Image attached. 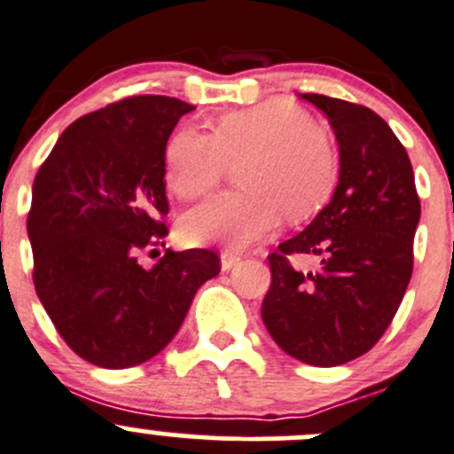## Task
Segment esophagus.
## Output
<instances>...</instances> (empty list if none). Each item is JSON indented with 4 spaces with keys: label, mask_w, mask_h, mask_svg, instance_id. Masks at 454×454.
<instances>
[{
    "label": "esophagus",
    "mask_w": 454,
    "mask_h": 454,
    "mask_svg": "<svg viewBox=\"0 0 454 454\" xmlns=\"http://www.w3.org/2000/svg\"><path fill=\"white\" fill-rule=\"evenodd\" d=\"M238 262H240V254H236V251H231V249L221 251V269H223V271H229V269L236 267Z\"/></svg>",
    "instance_id": "esophagus-1"
}]
</instances>
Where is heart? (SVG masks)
Segmentation results:
<instances>
[{
	"mask_svg": "<svg viewBox=\"0 0 454 454\" xmlns=\"http://www.w3.org/2000/svg\"><path fill=\"white\" fill-rule=\"evenodd\" d=\"M238 185L181 218V238L190 245L245 249L280 227L282 218L307 221L329 203L338 185L335 145L302 107L264 101L225 112L214 134L183 125L165 145V185L176 199L207 196L238 163Z\"/></svg>",
	"mask_w": 454,
	"mask_h": 454,
	"instance_id": "1",
	"label": "heart"
}]
</instances>
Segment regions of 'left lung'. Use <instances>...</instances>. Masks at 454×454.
Masks as SVG:
<instances>
[{
    "mask_svg": "<svg viewBox=\"0 0 454 454\" xmlns=\"http://www.w3.org/2000/svg\"><path fill=\"white\" fill-rule=\"evenodd\" d=\"M325 112L340 147L338 187L298 236L269 255L262 322L278 347L313 366L364 356L384 335L412 273L421 205L406 150L381 116L325 94H300ZM313 253L317 272L286 254Z\"/></svg>",
    "mask_w": 454,
    "mask_h": 454,
    "instance_id": "left-lung-1",
    "label": "left lung"
}]
</instances>
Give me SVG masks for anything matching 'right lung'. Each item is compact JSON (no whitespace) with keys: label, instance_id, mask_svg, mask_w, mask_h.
<instances>
[{"label":"right lung","instance_id":"1","mask_svg":"<svg viewBox=\"0 0 454 454\" xmlns=\"http://www.w3.org/2000/svg\"><path fill=\"white\" fill-rule=\"evenodd\" d=\"M194 106L129 97L76 119L39 168L28 214L35 289L61 338L85 362L128 369L163 351L200 285L221 271L209 249L165 247V145Z\"/></svg>","mask_w":454,"mask_h":454}]
</instances>
